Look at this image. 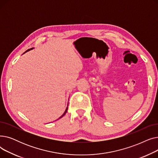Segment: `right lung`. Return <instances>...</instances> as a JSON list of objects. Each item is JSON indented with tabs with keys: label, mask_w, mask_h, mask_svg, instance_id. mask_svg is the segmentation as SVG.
Returning <instances> with one entry per match:
<instances>
[{
	"label": "right lung",
	"mask_w": 158,
	"mask_h": 158,
	"mask_svg": "<svg viewBox=\"0 0 158 158\" xmlns=\"http://www.w3.org/2000/svg\"><path fill=\"white\" fill-rule=\"evenodd\" d=\"M32 48H30V49H28V50H27V51H26V52H25L24 53H26V52H27V51H30V50H31V49H32ZM24 53H23V54H24ZM68 104H69V103H68ZM67 110H68V106H67V107H66V110H65V111L64 112V113H63V114H62V115L61 116V117H60L59 118H58V119H60V118H62V117H63V116H64V114H66V111H67ZM58 119H57V120H58Z\"/></svg>",
	"instance_id": "obj_1"
}]
</instances>
